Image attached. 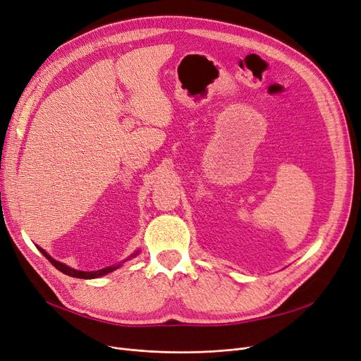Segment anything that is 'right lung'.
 I'll return each mask as SVG.
<instances>
[{
  "label": "right lung",
  "instance_id": "right-lung-1",
  "mask_svg": "<svg viewBox=\"0 0 361 361\" xmlns=\"http://www.w3.org/2000/svg\"><path fill=\"white\" fill-rule=\"evenodd\" d=\"M38 250L49 259L51 265H54L57 269H59V271L63 272V274H66V276H69V277H77V279H96V277H100V276H105V274H109V272H112L114 269H117L118 267H121V265H114V267H108V268L99 269V271H78V269H72V268L66 267V265L62 264V262L54 261V259H53L46 250H42L41 247H38ZM136 255H137V252L133 253V256H136Z\"/></svg>",
  "mask_w": 361,
  "mask_h": 361
}]
</instances>
